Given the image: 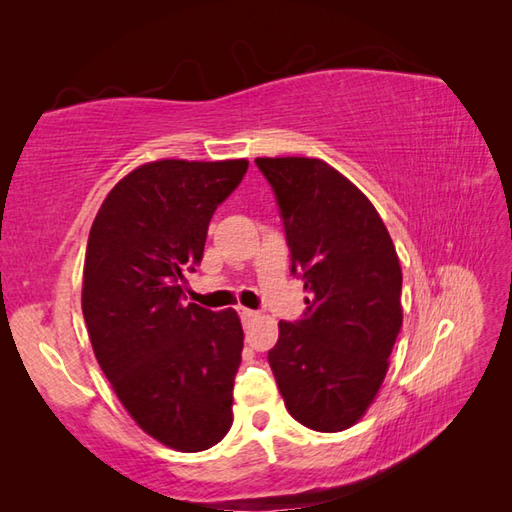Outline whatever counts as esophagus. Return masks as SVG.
Segmentation results:
<instances>
[{
	"label": "esophagus",
	"instance_id": "esophagus-1",
	"mask_svg": "<svg viewBox=\"0 0 512 512\" xmlns=\"http://www.w3.org/2000/svg\"><path fill=\"white\" fill-rule=\"evenodd\" d=\"M238 316H241V320H243V322H249V320H254V318H256V311L247 309V307H238Z\"/></svg>",
	"mask_w": 512,
	"mask_h": 512
}]
</instances>
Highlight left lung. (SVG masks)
Wrapping results in <instances>:
<instances>
[{"label": "left lung", "mask_w": 512, "mask_h": 512, "mask_svg": "<svg viewBox=\"0 0 512 512\" xmlns=\"http://www.w3.org/2000/svg\"><path fill=\"white\" fill-rule=\"evenodd\" d=\"M283 218L305 316L278 322L267 353L287 411L307 429L338 433L378 395L402 327V269L380 214L320 159H256Z\"/></svg>", "instance_id": "8db88e82"}]
</instances>
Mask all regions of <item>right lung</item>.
<instances>
[{"label":"right lung","instance_id":"1","mask_svg":"<svg viewBox=\"0 0 512 512\" xmlns=\"http://www.w3.org/2000/svg\"><path fill=\"white\" fill-rule=\"evenodd\" d=\"M249 161L145 163L112 187L92 223L81 309L99 367L141 429L174 451L232 426L243 327L234 309L183 302L212 214Z\"/></svg>","mask_w":512,"mask_h":512}]
</instances>
